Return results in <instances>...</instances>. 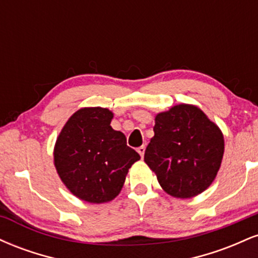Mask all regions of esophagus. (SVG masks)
I'll return each instance as SVG.
<instances>
[{"mask_svg":"<svg viewBox=\"0 0 258 258\" xmlns=\"http://www.w3.org/2000/svg\"><path fill=\"white\" fill-rule=\"evenodd\" d=\"M137 152L139 153V155H141L142 158H143V155H144V152H146V147H144V146H142V147L137 148Z\"/></svg>","mask_w":258,"mask_h":258,"instance_id":"1","label":"esophagus"}]
</instances>
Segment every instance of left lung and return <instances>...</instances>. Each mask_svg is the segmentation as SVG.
Listing matches in <instances>:
<instances>
[{
  "label": "left lung",
  "instance_id": "1",
  "mask_svg": "<svg viewBox=\"0 0 258 258\" xmlns=\"http://www.w3.org/2000/svg\"><path fill=\"white\" fill-rule=\"evenodd\" d=\"M144 161L174 198H191L214 182L224 152L222 132L194 105L179 104L155 117Z\"/></svg>",
  "mask_w": 258,
  "mask_h": 258
}]
</instances>
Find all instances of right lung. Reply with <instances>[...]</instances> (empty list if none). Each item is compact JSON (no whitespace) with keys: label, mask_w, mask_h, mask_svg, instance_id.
Returning <instances> with one entry per match:
<instances>
[{"label":"right lung","mask_w":258,"mask_h":258,"mask_svg":"<svg viewBox=\"0 0 258 258\" xmlns=\"http://www.w3.org/2000/svg\"><path fill=\"white\" fill-rule=\"evenodd\" d=\"M112 112L80 109L68 120L54 148V165L64 184L87 203L110 201L120 193L128 168L141 159L122 132L111 128Z\"/></svg>","instance_id":"1"}]
</instances>
